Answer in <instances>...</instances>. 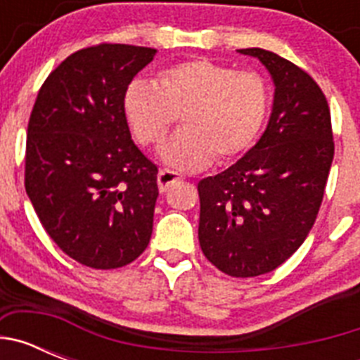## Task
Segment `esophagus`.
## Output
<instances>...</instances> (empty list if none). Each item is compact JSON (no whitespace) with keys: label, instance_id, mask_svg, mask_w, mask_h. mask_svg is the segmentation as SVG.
<instances>
[{"label":"esophagus","instance_id":"1","mask_svg":"<svg viewBox=\"0 0 360 360\" xmlns=\"http://www.w3.org/2000/svg\"><path fill=\"white\" fill-rule=\"evenodd\" d=\"M180 178H182V176H180V174H178V173H174V171L160 169V171H158V176H157V180H158V189L165 191V189H167V187L171 186V184L178 182Z\"/></svg>","mask_w":360,"mask_h":360}]
</instances>
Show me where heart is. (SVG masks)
<instances>
[{
  "label": "heart",
  "instance_id": "1",
  "mask_svg": "<svg viewBox=\"0 0 360 360\" xmlns=\"http://www.w3.org/2000/svg\"><path fill=\"white\" fill-rule=\"evenodd\" d=\"M269 101V86L257 72L191 59L162 70L157 84L129 82L122 106L133 135L146 148H158L180 113L184 128L162 157L178 169L196 171L212 157L229 160L249 148L265 122Z\"/></svg>",
  "mask_w": 360,
  "mask_h": 360
}]
</instances>
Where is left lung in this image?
<instances>
[{"instance_id": "obj_1", "label": "left lung", "mask_w": 360, "mask_h": 360, "mask_svg": "<svg viewBox=\"0 0 360 360\" xmlns=\"http://www.w3.org/2000/svg\"><path fill=\"white\" fill-rule=\"evenodd\" d=\"M257 57L276 84L259 142L216 176L198 182V240L209 262L232 278L278 269L307 240L333 160L328 101L303 68L263 49Z\"/></svg>"}]
</instances>
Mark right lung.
<instances>
[{"mask_svg":"<svg viewBox=\"0 0 360 360\" xmlns=\"http://www.w3.org/2000/svg\"><path fill=\"white\" fill-rule=\"evenodd\" d=\"M157 50L101 43L50 73L32 108L25 189L66 256L119 269L146 250L158 167L131 141L124 91Z\"/></svg>","mask_w":360,"mask_h":360,"instance_id":"obj_1","label":"right lung"}]
</instances>
